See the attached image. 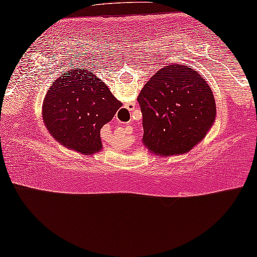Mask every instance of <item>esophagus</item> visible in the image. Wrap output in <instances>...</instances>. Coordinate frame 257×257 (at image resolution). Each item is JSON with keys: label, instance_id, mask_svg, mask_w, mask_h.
<instances>
[{"label": "esophagus", "instance_id": "esophagus-1", "mask_svg": "<svg viewBox=\"0 0 257 257\" xmlns=\"http://www.w3.org/2000/svg\"><path fill=\"white\" fill-rule=\"evenodd\" d=\"M133 108H134V105H133Z\"/></svg>", "mask_w": 257, "mask_h": 257}]
</instances>
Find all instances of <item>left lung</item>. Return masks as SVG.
I'll return each instance as SVG.
<instances>
[{
  "label": "left lung",
  "mask_w": 257,
  "mask_h": 257,
  "mask_svg": "<svg viewBox=\"0 0 257 257\" xmlns=\"http://www.w3.org/2000/svg\"><path fill=\"white\" fill-rule=\"evenodd\" d=\"M142 142L161 156L186 154L203 140L216 118L214 94L191 66L171 64L152 76L138 96Z\"/></svg>",
  "instance_id": "8db88e82"
}]
</instances>
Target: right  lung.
I'll return each instance as SVG.
<instances>
[{"label": "right lung", "instance_id": "add662e5", "mask_svg": "<svg viewBox=\"0 0 257 257\" xmlns=\"http://www.w3.org/2000/svg\"><path fill=\"white\" fill-rule=\"evenodd\" d=\"M123 105L93 72L72 69L47 92L42 117L47 128L64 147L84 155L102 149L100 131Z\"/></svg>", "mask_w": 257, "mask_h": 257}]
</instances>
